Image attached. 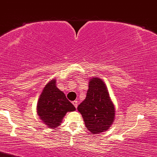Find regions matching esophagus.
<instances>
[{
    "mask_svg": "<svg viewBox=\"0 0 157 157\" xmlns=\"http://www.w3.org/2000/svg\"><path fill=\"white\" fill-rule=\"evenodd\" d=\"M72 104L74 105V106H75V108H77V106H78V101H72Z\"/></svg>",
    "mask_w": 157,
    "mask_h": 157,
    "instance_id": "obj_1",
    "label": "esophagus"
}]
</instances>
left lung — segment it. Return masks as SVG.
<instances>
[{
	"instance_id": "left-lung-1",
	"label": "left lung",
	"mask_w": 157,
	"mask_h": 157,
	"mask_svg": "<svg viewBox=\"0 0 157 157\" xmlns=\"http://www.w3.org/2000/svg\"><path fill=\"white\" fill-rule=\"evenodd\" d=\"M86 98L78 106L87 128L91 135L107 131L115 120V106L106 84L98 77L90 78Z\"/></svg>"
}]
</instances>
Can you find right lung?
Here are the masks:
<instances>
[{"label": "right lung", "instance_id": "right-lung-1", "mask_svg": "<svg viewBox=\"0 0 157 157\" xmlns=\"http://www.w3.org/2000/svg\"><path fill=\"white\" fill-rule=\"evenodd\" d=\"M56 78H53L47 83L37 103V113L40 119L47 127L54 129L61 125L68 112L75 110L65 94L56 86Z\"/></svg>", "mask_w": 157, "mask_h": 157}]
</instances>
